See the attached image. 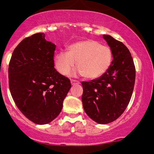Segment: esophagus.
Returning <instances> with one entry per match:
<instances>
[{
    "instance_id": "34e87169",
    "label": "esophagus",
    "mask_w": 154,
    "mask_h": 154,
    "mask_svg": "<svg viewBox=\"0 0 154 154\" xmlns=\"http://www.w3.org/2000/svg\"><path fill=\"white\" fill-rule=\"evenodd\" d=\"M71 85H75V84H79L80 83V82L77 81V80H71Z\"/></svg>"
}]
</instances>
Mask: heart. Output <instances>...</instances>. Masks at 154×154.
Masks as SVG:
<instances>
[{
  "label": "heart",
  "mask_w": 154,
  "mask_h": 154,
  "mask_svg": "<svg viewBox=\"0 0 154 154\" xmlns=\"http://www.w3.org/2000/svg\"><path fill=\"white\" fill-rule=\"evenodd\" d=\"M112 55L107 46L94 40L77 42L68 47V51H60L54 57V66L60 74L66 75L77 62L78 69L75 74L86 79H95L109 68Z\"/></svg>",
  "instance_id": "b5f03b06"
}]
</instances>
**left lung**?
Listing matches in <instances>:
<instances>
[{"label": "left lung", "mask_w": 154, "mask_h": 154, "mask_svg": "<svg viewBox=\"0 0 154 154\" xmlns=\"http://www.w3.org/2000/svg\"><path fill=\"white\" fill-rule=\"evenodd\" d=\"M111 49L112 61L98 78L82 82V102L90 119L106 125L120 117L127 108L136 79V68L130 51L109 35H103Z\"/></svg>", "instance_id": "left-lung-1"}]
</instances>
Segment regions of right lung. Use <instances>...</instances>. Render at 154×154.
Here are the masks:
<instances>
[{
	"label": "right lung",
	"instance_id": "add662e5",
	"mask_svg": "<svg viewBox=\"0 0 154 154\" xmlns=\"http://www.w3.org/2000/svg\"><path fill=\"white\" fill-rule=\"evenodd\" d=\"M56 45L38 32L25 38L12 53L9 86L17 107L29 120L46 125L63 109L70 80L54 68Z\"/></svg>",
	"mask_w": 154,
	"mask_h": 154
}]
</instances>
